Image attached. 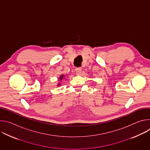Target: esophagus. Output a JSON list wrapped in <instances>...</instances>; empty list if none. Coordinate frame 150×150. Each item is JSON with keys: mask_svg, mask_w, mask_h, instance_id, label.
I'll return each mask as SVG.
<instances>
[{"mask_svg": "<svg viewBox=\"0 0 150 150\" xmlns=\"http://www.w3.org/2000/svg\"><path fill=\"white\" fill-rule=\"evenodd\" d=\"M82 69L81 68H78L76 69V75H80L81 74Z\"/></svg>", "mask_w": 150, "mask_h": 150, "instance_id": "obj_1", "label": "esophagus"}]
</instances>
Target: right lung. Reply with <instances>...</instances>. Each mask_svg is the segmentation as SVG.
Here are the masks:
<instances>
[{"label": "right lung", "instance_id": "right-lung-1", "mask_svg": "<svg viewBox=\"0 0 150 150\" xmlns=\"http://www.w3.org/2000/svg\"><path fill=\"white\" fill-rule=\"evenodd\" d=\"M65 77V76L63 74H62L59 78H58V80H59V81H62V80H63V79ZM60 85H61V83H60L59 82H58V83L57 84V86H58V87H59V86H60Z\"/></svg>", "mask_w": 150, "mask_h": 150}]
</instances>
